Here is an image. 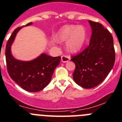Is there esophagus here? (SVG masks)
<instances>
[{
	"instance_id": "obj_1",
	"label": "esophagus",
	"mask_w": 122,
	"mask_h": 122,
	"mask_svg": "<svg viewBox=\"0 0 122 122\" xmlns=\"http://www.w3.org/2000/svg\"><path fill=\"white\" fill-rule=\"evenodd\" d=\"M70 60V57L67 56L63 55L61 56V62H67Z\"/></svg>"
}]
</instances>
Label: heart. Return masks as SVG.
I'll return each mask as SVG.
<instances>
[{
    "mask_svg": "<svg viewBox=\"0 0 122 122\" xmlns=\"http://www.w3.org/2000/svg\"><path fill=\"white\" fill-rule=\"evenodd\" d=\"M57 42H66L67 51L72 53L80 51L83 48L86 40V29L83 26L66 25L55 36Z\"/></svg>",
    "mask_w": 122,
    "mask_h": 122,
    "instance_id": "heart-1",
    "label": "heart"
}]
</instances>
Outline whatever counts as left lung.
<instances>
[{"label": "left lung", "instance_id": "obj_1", "mask_svg": "<svg viewBox=\"0 0 122 122\" xmlns=\"http://www.w3.org/2000/svg\"><path fill=\"white\" fill-rule=\"evenodd\" d=\"M92 27L90 44L72 57L76 64L73 79L79 86L89 89L98 86L111 72L115 62L114 41L102 24L88 21Z\"/></svg>", "mask_w": 122, "mask_h": 122}]
</instances>
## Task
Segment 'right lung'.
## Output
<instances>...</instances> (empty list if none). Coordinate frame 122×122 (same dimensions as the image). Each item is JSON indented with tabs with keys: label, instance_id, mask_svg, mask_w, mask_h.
<instances>
[{
	"label": "right lung",
	"instance_id": "right-lung-1",
	"mask_svg": "<svg viewBox=\"0 0 122 122\" xmlns=\"http://www.w3.org/2000/svg\"><path fill=\"white\" fill-rule=\"evenodd\" d=\"M29 23L26 26H30ZM18 27L8 39L5 49L7 71L11 79L23 89L29 92H37L48 85L55 68L59 65L61 57H52L45 53L30 61H21L13 57L11 46L17 33L23 28Z\"/></svg>",
	"mask_w": 122,
	"mask_h": 122
}]
</instances>
